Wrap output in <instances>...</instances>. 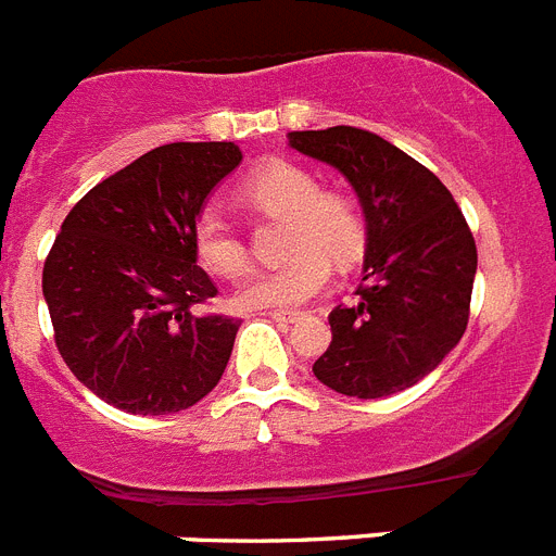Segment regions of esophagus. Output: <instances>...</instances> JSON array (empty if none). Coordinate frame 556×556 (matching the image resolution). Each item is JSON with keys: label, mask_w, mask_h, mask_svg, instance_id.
<instances>
[{"label": "esophagus", "mask_w": 556, "mask_h": 556, "mask_svg": "<svg viewBox=\"0 0 556 556\" xmlns=\"http://www.w3.org/2000/svg\"><path fill=\"white\" fill-rule=\"evenodd\" d=\"M269 317H273L275 323H298L303 314L301 312H269Z\"/></svg>", "instance_id": "obj_1"}]
</instances>
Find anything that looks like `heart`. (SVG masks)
<instances>
[{"mask_svg":"<svg viewBox=\"0 0 556 556\" xmlns=\"http://www.w3.org/2000/svg\"><path fill=\"white\" fill-rule=\"evenodd\" d=\"M239 198L258 214L287 217V262L253 273L236 289L248 308H294L331 281V263L351 264L365 244V217L345 191L320 189L317 178L292 161H267L244 178ZM198 262L219 278L248 267V248L223 211L205 208L191 230Z\"/></svg>","mask_w":556,"mask_h":556,"instance_id":"b5f03b06","label":"heart"}]
</instances>
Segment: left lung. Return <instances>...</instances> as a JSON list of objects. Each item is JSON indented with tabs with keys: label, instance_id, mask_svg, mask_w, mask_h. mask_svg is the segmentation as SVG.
Listing matches in <instances>:
<instances>
[{
	"label": "left lung",
	"instance_id": "1",
	"mask_svg": "<svg viewBox=\"0 0 556 556\" xmlns=\"http://www.w3.org/2000/svg\"><path fill=\"white\" fill-rule=\"evenodd\" d=\"M289 147L342 172L367 225L358 303L328 314L333 337L314 376L365 401L409 390L468 328L473 233L443 180L376 132L294 130Z\"/></svg>",
	"mask_w": 556,
	"mask_h": 556
}]
</instances>
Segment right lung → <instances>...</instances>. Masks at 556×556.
<instances>
[{
  "label": "right lung",
  "instance_id": "add662e5",
  "mask_svg": "<svg viewBox=\"0 0 556 556\" xmlns=\"http://www.w3.org/2000/svg\"><path fill=\"white\" fill-rule=\"evenodd\" d=\"M242 161L233 141L144 152L68 211L43 264L55 345L77 381L130 415H172L219 384L242 323L198 314L217 294L191 230Z\"/></svg>",
  "mask_w": 556,
  "mask_h": 556
}]
</instances>
